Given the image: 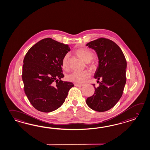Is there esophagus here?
Wrapping results in <instances>:
<instances>
[{"mask_svg":"<svg viewBox=\"0 0 150 150\" xmlns=\"http://www.w3.org/2000/svg\"><path fill=\"white\" fill-rule=\"evenodd\" d=\"M74 86H76V87H81L83 86V84H74Z\"/></svg>","mask_w":150,"mask_h":150,"instance_id":"34e87169","label":"esophagus"}]
</instances>
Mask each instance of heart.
Returning a JSON list of instances; mask_svg holds the SVG:
<instances>
[{"label":"heart","mask_w":150,"mask_h":150,"mask_svg":"<svg viewBox=\"0 0 150 150\" xmlns=\"http://www.w3.org/2000/svg\"><path fill=\"white\" fill-rule=\"evenodd\" d=\"M76 53L80 57H81L86 62H89L93 58V54L90 50H79L76 52ZM68 58L69 54H66L62 60V66L64 69H67L68 68ZM90 74L88 71L85 70L82 72L74 71L69 74L66 76L68 81L75 83H82L84 82L90 76Z\"/></svg>","instance_id":"obj_1"}]
</instances>
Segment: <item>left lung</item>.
Here are the masks:
<instances>
[{
    "instance_id": "left-lung-1",
    "label": "left lung",
    "mask_w": 150,
    "mask_h": 150,
    "mask_svg": "<svg viewBox=\"0 0 150 150\" xmlns=\"http://www.w3.org/2000/svg\"><path fill=\"white\" fill-rule=\"evenodd\" d=\"M86 46L96 52L99 61L94 78L102 80L97 88L93 84L95 93L87 98L86 103L95 111H106L113 108L123 95L126 83L127 61L120 47L108 39L98 38Z\"/></svg>"
}]
</instances>
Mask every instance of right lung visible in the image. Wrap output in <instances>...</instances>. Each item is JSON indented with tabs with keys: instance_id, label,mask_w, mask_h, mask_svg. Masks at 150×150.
Wrapping results in <instances>:
<instances>
[{
	"instance_id": "add662e5",
	"label": "right lung",
	"mask_w": 150,
	"mask_h": 150,
	"mask_svg": "<svg viewBox=\"0 0 150 150\" xmlns=\"http://www.w3.org/2000/svg\"><path fill=\"white\" fill-rule=\"evenodd\" d=\"M70 50L68 45L46 38L32 47L24 57L22 79L25 93L38 111L57 110L74 87L73 83L61 80L64 77L62 60Z\"/></svg>"
}]
</instances>
